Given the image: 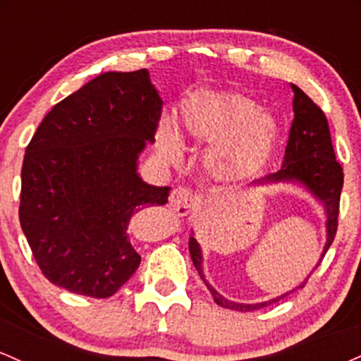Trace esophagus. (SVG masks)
<instances>
[{
  "instance_id": "1",
  "label": "esophagus",
  "mask_w": 361,
  "mask_h": 361,
  "mask_svg": "<svg viewBox=\"0 0 361 361\" xmlns=\"http://www.w3.org/2000/svg\"><path fill=\"white\" fill-rule=\"evenodd\" d=\"M195 205V197L193 193L190 192L188 188H183V186H178L171 192V197H169V209L175 212L178 217H183L193 209Z\"/></svg>"
}]
</instances>
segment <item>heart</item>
<instances>
[{
	"label": "heart",
	"instance_id": "b5f03b06",
	"mask_svg": "<svg viewBox=\"0 0 361 361\" xmlns=\"http://www.w3.org/2000/svg\"><path fill=\"white\" fill-rule=\"evenodd\" d=\"M180 126L200 144L219 140L207 156L209 166L234 176L250 175L263 166L280 134L275 115L259 110L255 100L239 93H202L186 98L180 106ZM159 151L171 161L181 157L180 137L169 122L161 123Z\"/></svg>",
	"mask_w": 361,
	"mask_h": 361
}]
</instances>
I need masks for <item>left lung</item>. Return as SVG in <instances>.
Segmentation results:
<instances>
[{"mask_svg": "<svg viewBox=\"0 0 361 361\" xmlns=\"http://www.w3.org/2000/svg\"><path fill=\"white\" fill-rule=\"evenodd\" d=\"M292 86L293 91V114H295V117H293L292 127H290L283 164H281L279 171L258 178V180H252L250 186H267L273 183L300 185L317 202H321L326 212V244L321 252V258H319V263H321L334 241V235H336L339 197H341L343 190V168L336 161V156H334L329 126H327L324 111L319 109L299 86ZM188 247L198 275L205 281L214 300L221 307L239 310V312H250V310L261 309L264 305L283 299L288 293L295 292L297 288H302L305 285V281H302L299 287L292 288L283 295L267 302H258V304H239V302L227 300L205 280L204 270H202V259H204L202 247L193 235L190 238Z\"/></svg>", "mask_w": 361, "mask_h": 361, "instance_id": "8db88e82", "label": "left lung"}]
</instances>
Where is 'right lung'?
I'll use <instances>...</instances> for the list:
<instances>
[{
	"instance_id": "1",
	"label": "right lung",
	"mask_w": 361,
	"mask_h": 361,
	"mask_svg": "<svg viewBox=\"0 0 361 361\" xmlns=\"http://www.w3.org/2000/svg\"><path fill=\"white\" fill-rule=\"evenodd\" d=\"M161 110L147 69L109 71L57 103L37 128L23 157L20 226L57 287L106 299L139 268L128 222L169 197V186L137 173Z\"/></svg>"
}]
</instances>
